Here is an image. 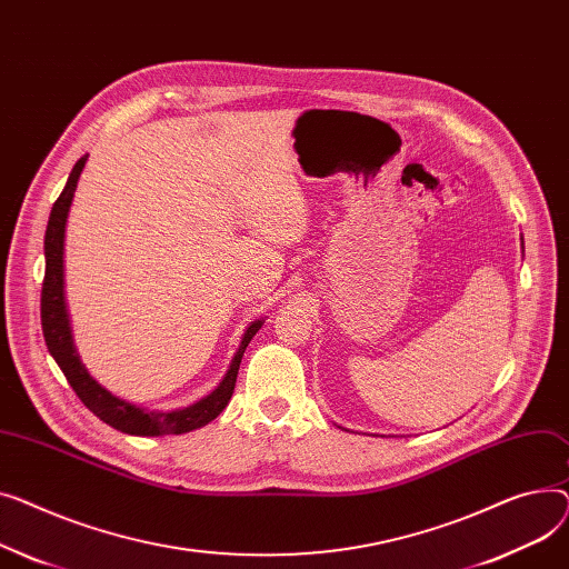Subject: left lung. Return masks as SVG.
Listing matches in <instances>:
<instances>
[{
	"mask_svg": "<svg viewBox=\"0 0 569 569\" xmlns=\"http://www.w3.org/2000/svg\"><path fill=\"white\" fill-rule=\"evenodd\" d=\"M521 246H523V239H521Z\"/></svg>",
	"mask_w": 569,
	"mask_h": 569,
	"instance_id": "8db88e82",
	"label": "left lung"
}]
</instances>
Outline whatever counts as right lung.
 <instances>
[{
	"label": "right lung",
	"instance_id": "add662e5",
	"mask_svg": "<svg viewBox=\"0 0 569 569\" xmlns=\"http://www.w3.org/2000/svg\"><path fill=\"white\" fill-rule=\"evenodd\" d=\"M89 156H82L73 172L66 181L61 194L50 211L48 229H46V280L41 291V326L43 338L48 345L50 356L59 365L66 381L71 383L76 395L82 399V405L106 425L130 433V437H162V433H186L192 429H199L209 425L213 418L222 413V409L229 405L233 386H237L239 365L246 353V347L257 336V330L263 326V319H254L241 338L239 351L233 353L229 370L218 383L213 392L199 399V402L172 409V411H151L144 407H138L126 399L112 395L108 388L100 386L87 367L80 360V353L73 342V330L69 319V308H66V293H63V239H66V220H69V211L73 204V194L80 181V174L84 170V162Z\"/></svg>",
	"mask_w": 569,
	"mask_h": 569
}]
</instances>
